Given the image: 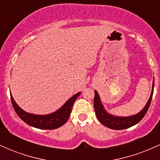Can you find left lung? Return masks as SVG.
Masks as SVG:
<instances>
[{"label": "left lung", "mask_w": 160, "mask_h": 160, "mask_svg": "<svg viewBox=\"0 0 160 160\" xmlns=\"http://www.w3.org/2000/svg\"><path fill=\"white\" fill-rule=\"evenodd\" d=\"M153 87H154V82L153 83V88H152V92L150 97L148 100V103L145 106L142 111L137 113L136 115L131 116L128 117H118L112 116L109 113H108L104 109L103 106L100 102V98L96 91H95V97H94V108L95 111V115L98 120L102 122V124L107 126L108 128H111V129L115 130H120L125 129L131 127L134 125L137 124L142 120L143 117L148 112V108L150 107V102H151L152 96L153 93Z\"/></svg>", "instance_id": "obj_1"}]
</instances>
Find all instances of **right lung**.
I'll list each match as a JSON object with an SVG mask.
<instances>
[{"label": "right lung", "mask_w": 160, "mask_h": 160, "mask_svg": "<svg viewBox=\"0 0 160 160\" xmlns=\"http://www.w3.org/2000/svg\"><path fill=\"white\" fill-rule=\"evenodd\" d=\"M80 94V92H78L75 94L73 97H71L57 111L50 113V114L43 116L34 115L32 114V113H26L16 104L11 95L10 98L12 107L15 110L16 113L28 125L33 126V127L41 128V129H55V128L61 127L68 120L74 102Z\"/></svg>", "instance_id": "1"}]
</instances>
